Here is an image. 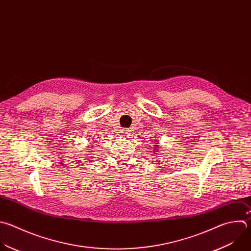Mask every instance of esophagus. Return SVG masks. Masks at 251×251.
<instances>
[{"label": "esophagus", "mask_w": 251, "mask_h": 251, "mask_svg": "<svg viewBox=\"0 0 251 251\" xmlns=\"http://www.w3.org/2000/svg\"><path fill=\"white\" fill-rule=\"evenodd\" d=\"M122 133H123V136H126V137H128V136H130V131L129 130H127V129H123L122 130Z\"/></svg>", "instance_id": "34e87169"}]
</instances>
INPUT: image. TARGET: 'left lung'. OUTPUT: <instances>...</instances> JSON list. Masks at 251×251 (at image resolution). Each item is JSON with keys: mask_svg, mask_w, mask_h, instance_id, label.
Listing matches in <instances>:
<instances>
[{"mask_svg": "<svg viewBox=\"0 0 251 251\" xmlns=\"http://www.w3.org/2000/svg\"><path fill=\"white\" fill-rule=\"evenodd\" d=\"M158 147H160V146H158L157 143H155V145H153V151H152V152L154 153V155H155V154H158V152L160 151L158 150ZM151 150H152V149H151Z\"/></svg>", "mask_w": 251, "mask_h": 251, "instance_id": "8db88e82", "label": "left lung"}]
</instances>
